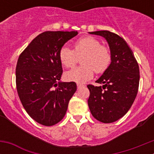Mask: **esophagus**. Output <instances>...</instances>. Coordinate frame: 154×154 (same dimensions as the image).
<instances>
[{
  "label": "esophagus",
  "mask_w": 154,
  "mask_h": 154,
  "mask_svg": "<svg viewBox=\"0 0 154 154\" xmlns=\"http://www.w3.org/2000/svg\"><path fill=\"white\" fill-rule=\"evenodd\" d=\"M84 85H82V84H77V87H78V89H80L81 87H83Z\"/></svg>",
  "instance_id": "obj_1"
}]
</instances>
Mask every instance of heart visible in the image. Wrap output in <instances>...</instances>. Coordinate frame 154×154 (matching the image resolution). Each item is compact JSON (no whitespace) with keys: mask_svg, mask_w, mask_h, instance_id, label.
I'll use <instances>...</instances> for the list:
<instances>
[{"mask_svg":"<svg viewBox=\"0 0 154 154\" xmlns=\"http://www.w3.org/2000/svg\"><path fill=\"white\" fill-rule=\"evenodd\" d=\"M83 65L65 72L68 81L83 83L93 77L94 72H105L112 62V53L109 48L101 44L99 39L92 36L80 38L73 44V50L62 47L59 51V59L65 68H72L79 58Z\"/></svg>","mask_w":154,"mask_h":154,"instance_id":"b5f03b06","label":"heart"}]
</instances>
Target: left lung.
Masks as SVG:
<instances>
[{"instance_id": "1", "label": "left lung", "mask_w": 154, "mask_h": 154, "mask_svg": "<svg viewBox=\"0 0 154 154\" xmlns=\"http://www.w3.org/2000/svg\"><path fill=\"white\" fill-rule=\"evenodd\" d=\"M104 37L112 53V62L96 81L103 86L88 85L90 95L88 105L93 117L104 123H113L130 109L137 97L140 69L126 41L109 31L89 32Z\"/></svg>"}]
</instances>
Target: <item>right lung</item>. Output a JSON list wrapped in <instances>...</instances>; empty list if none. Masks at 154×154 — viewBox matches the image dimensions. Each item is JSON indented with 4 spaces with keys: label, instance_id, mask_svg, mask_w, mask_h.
<instances>
[{
    "label": "right lung",
    "instance_id": "add662e5",
    "mask_svg": "<svg viewBox=\"0 0 154 154\" xmlns=\"http://www.w3.org/2000/svg\"><path fill=\"white\" fill-rule=\"evenodd\" d=\"M77 35V31H45L31 41L17 59L19 99L28 115L43 126H53L63 119L77 89L74 82L57 83L62 75L59 51Z\"/></svg>",
    "mask_w": 154,
    "mask_h": 154
}]
</instances>
